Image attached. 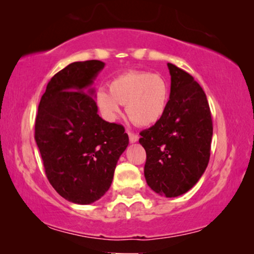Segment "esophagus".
<instances>
[{"label":"esophagus","mask_w":254,"mask_h":254,"mask_svg":"<svg viewBox=\"0 0 254 254\" xmlns=\"http://www.w3.org/2000/svg\"><path fill=\"white\" fill-rule=\"evenodd\" d=\"M128 136H129L130 143H135V142L138 141V135L133 133V131H128Z\"/></svg>","instance_id":"1"}]
</instances>
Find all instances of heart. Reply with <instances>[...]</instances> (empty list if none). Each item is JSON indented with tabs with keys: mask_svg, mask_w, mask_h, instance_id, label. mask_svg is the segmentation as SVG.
<instances>
[{
	"mask_svg": "<svg viewBox=\"0 0 254 254\" xmlns=\"http://www.w3.org/2000/svg\"><path fill=\"white\" fill-rule=\"evenodd\" d=\"M95 102L106 121L113 123L126 105L128 117L138 126H151L164 116L169 104V85L162 76L130 70L110 82V91L100 88Z\"/></svg>",
	"mask_w": 254,
	"mask_h": 254,
	"instance_id": "obj_1",
	"label": "heart"
}]
</instances>
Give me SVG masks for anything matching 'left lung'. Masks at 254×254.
Returning a JSON list of instances; mask_svg holds the SVG:
<instances>
[{"mask_svg": "<svg viewBox=\"0 0 254 254\" xmlns=\"http://www.w3.org/2000/svg\"><path fill=\"white\" fill-rule=\"evenodd\" d=\"M171 91L162 119L142 130L144 177L156 193L166 197L186 193L203 175L210 157L213 121L206 93L183 69L168 64Z\"/></svg>", "mask_w": 254, "mask_h": 254, "instance_id": "left-lung-1", "label": "left lung"}]
</instances>
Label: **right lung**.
<instances>
[{
    "mask_svg": "<svg viewBox=\"0 0 254 254\" xmlns=\"http://www.w3.org/2000/svg\"><path fill=\"white\" fill-rule=\"evenodd\" d=\"M105 64L72 62L57 72L41 97L34 138L51 185L65 200L89 204L113 180L118 159L128 145L123 125L98 116L93 79Z\"/></svg>",
    "mask_w": 254,
    "mask_h": 254,
    "instance_id": "right-lung-1",
    "label": "right lung"
}]
</instances>
